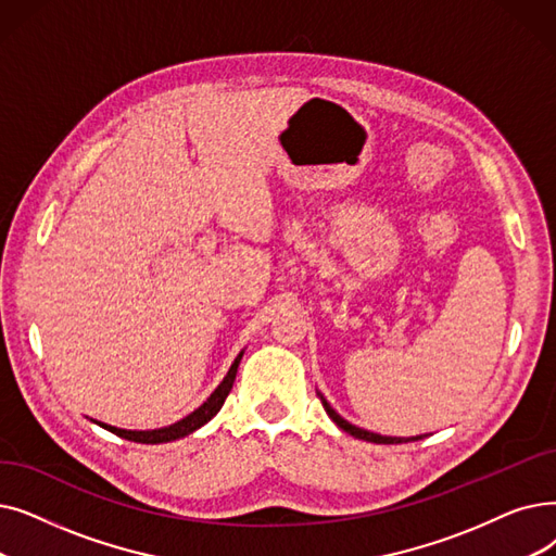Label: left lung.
I'll return each instance as SVG.
<instances>
[{
    "instance_id": "8db88e82",
    "label": "left lung",
    "mask_w": 556,
    "mask_h": 556,
    "mask_svg": "<svg viewBox=\"0 0 556 556\" xmlns=\"http://www.w3.org/2000/svg\"><path fill=\"white\" fill-rule=\"evenodd\" d=\"M318 397H320V402H323V406H325V412H327V416L341 427L343 431H348L350 437H354V439H358V441H368V443H377V445H395V443H412V441H420V439H425L427 433H420V437H381V433H375V431H368V429H361V427H356V425H352V422H348L345 418H341L336 414V408L325 400V395L318 391Z\"/></svg>"
}]
</instances>
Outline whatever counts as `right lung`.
<instances>
[{"mask_svg": "<svg viewBox=\"0 0 556 556\" xmlns=\"http://www.w3.org/2000/svg\"><path fill=\"white\" fill-rule=\"evenodd\" d=\"M243 354H245V350L233 358V364H231L229 372H227L225 379L218 383V389H215V391L206 397V402H204L202 406H198L195 412L188 414L186 418H181V420H177V422H173V425L161 427V429H119V427H113V425H106V422H98V420H92V418H90V420H92L94 425L104 427L106 431L115 433V437H119V439H127V441H134V443H144V445L170 443V441L184 439V437H188V433H192V431H198L200 427H204L215 414L220 412L225 400H227V395H229V391H231V386H233V379H236V372H238V364H240V358H243Z\"/></svg>", "mask_w": 556, "mask_h": 556, "instance_id": "1", "label": "right lung"}]
</instances>
